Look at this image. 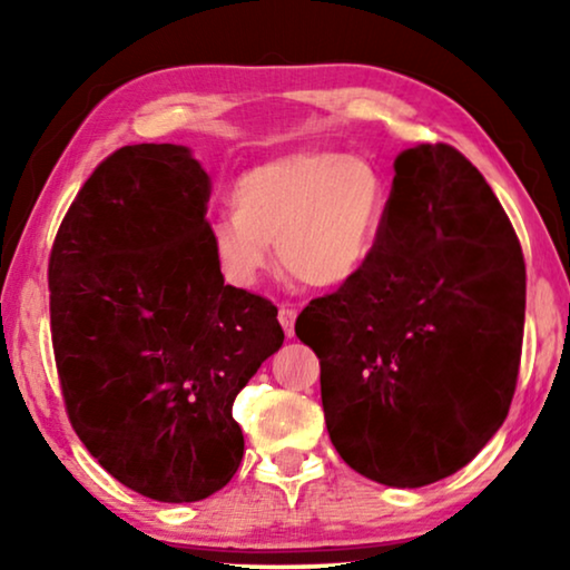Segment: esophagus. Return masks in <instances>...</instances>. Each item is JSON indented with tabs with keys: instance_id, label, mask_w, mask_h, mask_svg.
Masks as SVG:
<instances>
[{
	"instance_id": "34e87169",
	"label": "esophagus",
	"mask_w": 570,
	"mask_h": 570,
	"mask_svg": "<svg viewBox=\"0 0 570 570\" xmlns=\"http://www.w3.org/2000/svg\"><path fill=\"white\" fill-rule=\"evenodd\" d=\"M295 316H298V311H295L291 303H283L277 311V318H279V324H283L287 337H293V332H295Z\"/></svg>"
}]
</instances>
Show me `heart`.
<instances>
[{
    "mask_svg": "<svg viewBox=\"0 0 570 570\" xmlns=\"http://www.w3.org/2000/svg\"><path fill=\"white\" fill-rule=\"evenodd\" d=\"M233 213L209 228L215 259L238 287L283 267L308 287H340L368 267L384 233L389 189L371 160L340 150H295L248 168Z\"/></svg>",
    "mask_w": 570,
    "mask_h": 570,
    "instance_id": "obj_1",
    "label": "heart"
}]
</instances>
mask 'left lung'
Returning <instances> with one entry per match:
<instances>
[{
    "mask_svg": "<svg viewBox=\"0 0 570 570\" xmlns=\"http://www.w3.org/2000/svg\"><path fill=\"white\" fill-rule=\"evenodd\" d=\"M524 306V254L480 170L441 142L396 155L368 267L295 322L337 454L392 488L472 462L509 415Z\"/></svg>",
    "mask_w": 570,
    "mask_h": 570,
    "instance_id": "obj_1",
    "label": "left lung"
}]
</instances>
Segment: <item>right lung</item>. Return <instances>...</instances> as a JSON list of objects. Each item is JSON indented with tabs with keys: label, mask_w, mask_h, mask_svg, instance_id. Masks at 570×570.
I'll return each instance as SVG.
<instances>
[{
	"label": "right lung",
	"mask_w": 570,
	"mask_h": 570,
	"mask_svg": "<svg viewBox=\"0 0 570 570\" xmlns=\"http://www.w3.org/2000/svg\"><path fill=\"white\" fill-rule=\"evenodd\" d=\"M209 176L181 145H127L77 191L49 256L61 396L85 449L139 495L191 503L236 474L233 402L285 332L225 285Z\"/></svg>",
	"instance_id": "right-lung-1"
}]
</instances>
